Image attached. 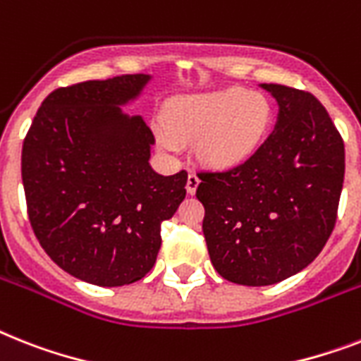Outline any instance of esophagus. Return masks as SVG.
Segmentation results:
<instances>
[{
  "label": "esophagus",
  "instance_id": "esophagus-1",
  "mask_svg": "<svg viewBox=\"0 0 361 361\" xmlns=\"http://www.w3.org/2000/svg\"><path fill=\"white\" fill-rule=\"evenodd\" d=\"M198 183H200V178H198L195 172H190L189 178H187V185H185L187 192H189V195H195L196 189H198Z\"/></svg>",
  "mask_w": 361,
  "mask_h": 361
}]
</instances>
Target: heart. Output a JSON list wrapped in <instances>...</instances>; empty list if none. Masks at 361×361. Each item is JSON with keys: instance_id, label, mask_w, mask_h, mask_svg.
<instances>
[{"instance_id": "b5f03b06", "label": "heart", "mask_w": 361, "mask_h": 361, "mask_svg": "<svg viewBox=\"0 0 361 361\" xmlns=\"http://www.w3.org/2000/svg\"><path fill=\"white\" fill-rule=\"evenodd\" d=\"M166 118L169 124L161 122L155 130L163 150L180 154L181 140H198V157L206 165L228 169L250 159L265 142L272 105L262 92L230 87L178 98Z\"/></svg>"}]
</instances>
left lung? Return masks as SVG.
<instances>
[{"mask_svg":"<svg viewBox=\"0 0 361 361\" xmlns=\"http://www.w3.org/2000/svg\"><path fill=\"white\" fill-rule=\"evenodd\" d=\"M278 104L276 126L241 165L200 172L196 198L211 263L228 282L272 286L319 256L338 216L345 146L310 92L262 83Z\"/></svg>","mask_w":361,"mask_h":361,"instance_id":"left-lung-1","label":"left lung"}]
</instances>
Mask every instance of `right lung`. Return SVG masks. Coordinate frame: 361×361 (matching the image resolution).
<instances>
[{
  "instance_id": "add662e5",
  "label": "right lung",
  "mask_w": 361,
  "mask_h": 361,
  "mask_svg": "<svg viewBox=\"0 0 361 361\" xmlns=\"http://www.w3.org/2000/svg\"><path fill=\"white\" fill-rule=\"evenodd\" d=\"M152 75L128 74L61 87L44 99L22 148L27 215L63 271L118 287L145 278L161 248V222L185 198L187 172L150 166L154 133L122 105Z\"/></svg>"
}]
</instances>
